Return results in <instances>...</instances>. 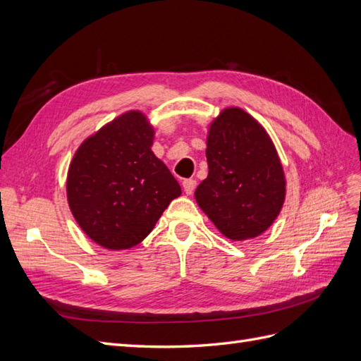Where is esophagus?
<instances>
[{"mask_svg":"<svg viewBox=\"0 0 361 361\" xmlns=\"http://www.w3.org/2000/svg\"><path fill=\"white\" fill-rule=\"evenodd\" d=\"M182 187H183V191L190 195V194L194 192L195 187H197V180H194V179H185V180L182 182Z\"/></svg>","mask_w":361,"mask_h":361,"instance_id":"1","label":"esophagus"}]
</instances>
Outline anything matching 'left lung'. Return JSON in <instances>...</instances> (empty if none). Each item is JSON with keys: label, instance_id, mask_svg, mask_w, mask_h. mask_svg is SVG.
Masks as SVG:
<instances>
[{"label": "left lung", "instance_id": "left-lung-1", "mask_svg": "<svg viewBox=\"0 0 361 361\" xmlns=\"http://www.w3.org/2000/svg\"><path fill=\"white\" fill-rule=\"evenodd\" d=\"M207 178L195 190L202 211L226 238L244 241L274 223L286 180L267 130L241 108H226L207 133Z\"/></svg>", "mask_w": 361, "mask_h": 361}]
</instances>
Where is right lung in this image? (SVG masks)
I'll list each match as a JSON object with an SVG mask.
<instances>
[{
  "instance_id": "obj_1",
  "label": "right lung",
  "mask_w": 361,
  "mask_h": 361,
  "mask_svg": "<svg viewBox=\"0 0 361 361\" xmlns=\"http://www.w3.org/2000/svg\"><path fill=\"white\" fill-rule=\"evenodd\" d=\"M152 143L154 128L146 116L128 111L87 138L71 162V211L84 233L104 248L140 244L182 192Z\"/></svg>"
}]
</instances>
